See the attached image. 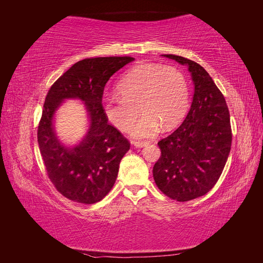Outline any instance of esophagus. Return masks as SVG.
Masks as SVG:
<instances>
[{
	"instance_id": "1",
	"label": "esophagus",
	"mask_w": 263,
	"mask_h": 263,
	"mask_svg": "<svg viewBox=\"0 0 263 263\" xmlns=\"http://www.w3.org/2000/svg\"><path fill=\"white\" fill-rule=\"evenodd\" d=\"M133 144L136 148H142V147H145L148 142L147 141H133Z\"/></svg>"
}]
</instances>
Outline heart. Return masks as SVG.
I'll return each instance as SVG.
<instances>
[{
	"mask_svg": "<svg viewBox=\"0 0 263 263\" xmlns=\"http://www.w3.org/2000/svg\"><path fill=\"white\" fill-rule=\"evenodd\" d=\"M121 97H105L103 112L116 128L127 130L139 111L144 114L130 134L145 138L156 135L161 125L173 128L184 116L189 105V86L181 71L172 66L145 63L133 68L117 83Z\"/></svg>",
	"mask_w": 263,
	"mask_h": 263,
	"instance_id": "b5f03b06",
	"label": "heart"
}]
</instances>
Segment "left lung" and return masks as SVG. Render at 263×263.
I'll return each instance as SVG.
<instances>
[{
    "instance_id": "left-lung-1",
    "label": "left lung",
    "mask_w": 263,
    "mask_h": 263,
    "mask_svg": "<svg viewBox=\"0 0 263 263\" xmlns=\"http://www.w3.org/2000/svg\"><path fill=\"white\" fill-rule=\"evenodd\" d=\"M163 55L189 67L194 95L183 123L158 142L161 156L153 173L163 194L186 202L210 192L224 170L233 138L230 115L224 95L202 66L181 55Z\"/></svg>"
}]
</instances>
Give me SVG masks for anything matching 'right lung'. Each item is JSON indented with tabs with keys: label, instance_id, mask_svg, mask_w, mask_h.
<instances>
[{
	"label": "right lung",
	"instance_id": "obj_1",
	"mask_svg": "<svg viewBox=\"0 0 263 263\" xmlns=\"http://www.w3.org/2000/svg\"><path fill=\"white\" fill-rule=\"evenodd\" d=\"M133 57L86 58L71 67L46 95L37 140L47 174L55 190L68 200L94 204L104 198L117 178L119 162L130 142L103 112L102 98L109 78ZM65 98H80L91 119L86 138L74 148H65L55 137L52 117Z\"/></svg>",
	"mask_w": 263,
	"mask_h": 263
}]
</instances>
